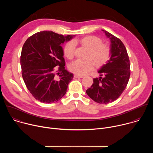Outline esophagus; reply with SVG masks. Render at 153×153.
<instances>
[{
  "mask_svg": "<svg viewBox=\"0 0 153 153\" xmlns=\"http://www.w3.org/2000/svg\"><path fill=\"white\" fill-rule=\"evenodd\" d=\"M83 77L82 76H78L77 74H74V79H77V78H82Z\"/></svg>",
  "mask_w": 153,
  "mask_h": 153,
  "instance_id": "obj_1",
  "label": "esophagus"
}]
</instances>
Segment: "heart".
<instances>
[{
  "label": "heart",
  "mask_w": 153,
  "mask_h": 153,
  "mask_svg": "<svg viewBox=\"0 0 153 153\" xmlns=\"http://www.w3.org/2000/svg\"><path fill=\"white\" fill-rule=\"evenodd\" d=\"M80 43L88 50L86 60H76L71 63L70 70L78 75L83 76L90 71L93 66L99 67L104 65L109 59L111 54L110 47L106 44L102 43V40L96 36H90L79 40L71 41L65 45L63 50L65 56L72 59L74 56L75 43Z\"/></svg>",
  "instance_id": "1"
}]
</instances>
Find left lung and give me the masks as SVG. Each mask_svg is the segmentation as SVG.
Masks as SVG:
<instances>
[{
  "label": "left lung",
  "mask_w": 153,
  "mask_h": 153,
  "mask_svg": "<svg viewBox=\"0 0 153 153\" xmlns=\"http://www.w3.org/2000/svg\"><path fill=\"white\" fill-rule=\"evenodd\" d=\"M102 31L110 40V59L99 70L100 77L93 79L94 83L86 93L94 102L106 104L116 100L125 90L130 76V63L122 42L108 31Z\"/></svg>",
  "instance_id": "1"
}]
</instances>
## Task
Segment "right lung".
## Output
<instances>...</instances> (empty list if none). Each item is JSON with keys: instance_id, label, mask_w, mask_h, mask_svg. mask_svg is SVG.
<instances>
[{"instance_id": "1", "label": "right lung", "mask_w": 153, "mask_h": 153, "mask_svg": "<svg viewBox=\"0 0 153 153\" xmlns=\"http://www.w3.org/2000/svg\"><path fill=\"white\" fill-rule=\"evenodd\" d=\"M74 36L43 31L25 41L20 56L22 74L27 88L37 100L51 103L66 94L73 74L65 69L62 45ZM58 66L56 74L53 68Z\"/></svg>"}]
</instances>
